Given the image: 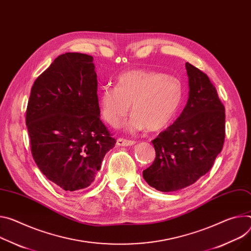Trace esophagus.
<instances>
[{"label": "esophagus", "instance_id": "esophagus-1", "mask_svg": "<svg viewBox=\"0 0 251 251\" xmlns=\"http://www.w3.org/2000/svg\"><path fill=\"white\" fill-rule=\"evenodd\" d=\"M135 141H132V140H127V139H123V138H119L117 139V142L116 144L118 146H132V145H135Z\"/></svg>", "mask_w": 251, "mask_h": 251}]
</instances>
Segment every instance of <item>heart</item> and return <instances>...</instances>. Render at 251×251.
Here are the masks:
<instances>
[{
    "label": "heart",
    "instance_id": "b5f03b06",
    "mask_svg": "<svg viewBox=\"0 0 251 251\" xmlns=\"http://www.w3.org/2000/svg\"><path fill=\"white\" fill-rule=\"evenodd\" d=\"M183 99L181 82L164 73L130 70L117 77L115 87L104 86L98 94L103 119L118 126L128 115L131 104L134 113L126 124L129 132L166 129L176 117Z\"/></svg>",
    "mask_w": 251,
    "mask_h": 251
}]
</instances>
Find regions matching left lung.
I'll return each instance as SVG.
<instances>
[{"label": "left lung", "instance_id": "8db88e82", "mask_svg": "<svg viewBox=\"0 0 251 251\" xmlns=\"http://www.w3.org/2000/svg\"><path fill=\"white\" fill-rule=\"evenodd\" d=\"M189 97L176 121L152 141L156 157L143 171L147 183L162 192L183 189L211 167L225 138V109L208 76L185 64Z\"/></svg>", "mask_w": 251, "mask_h": 251}]
</instances>
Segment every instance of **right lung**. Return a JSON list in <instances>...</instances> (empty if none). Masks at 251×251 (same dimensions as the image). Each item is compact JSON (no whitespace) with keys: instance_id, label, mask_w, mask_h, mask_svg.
<instances>
[{"instance_id":"add662e5","label":"right lung","mask_w":251,"mask_h":251,"mask_svg":"<svg viewBox=\"0 0 251 251\" xmlns=\"http://www.w3.org/2000/svg\"><path fill=\"white\" fill-rule=\"evenodd\" d=\"M93 57L66 53L34 82L26 112L34 160L65 191L93 183L106 153L115 146L100 120Z\"/></svg>"}]
</instances>
